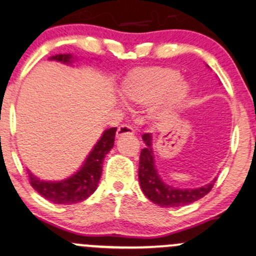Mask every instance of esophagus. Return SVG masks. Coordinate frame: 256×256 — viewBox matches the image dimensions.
I'll return each instance as SVG.
<instances>
[{"mask_svg":"<svg viewBox=\"0 0 256 256\" xmlns=\"http://www.w3.org/2000/svg\"><path fill=\"white\" fill-rule=\"evenodd\" d=\"M134 134V128L128 124H122L120 125L118 128V130H116V136L120 137V136H124V134Z\"/></svg>","mask_w":256,"mask_h":256,"instance_id":"1","label":"esophagus"}]
</instances>
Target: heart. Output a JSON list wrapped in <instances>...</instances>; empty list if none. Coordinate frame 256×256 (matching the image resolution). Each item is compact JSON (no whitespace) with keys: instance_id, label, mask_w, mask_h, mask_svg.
Returning <instances> with one entry per match:
<instances>
[{"instance_id":"heart-1","label":"heart","mask_w":256,"mask_h":256,"mask_svg":"<svg viewBox=\"0 0 256 256\" xmlns=\"http://www.w3.org/2000/svg\"><path fill=\"white\" fill-rule=\"evenodd\" d=\"M179 78V72L170 67L134 70L122 83V95L128 102L142 106L160 98L161 108L168 110L178 106L188 95V85Z\"/></svg>"}]
</instances>
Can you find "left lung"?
I'll return each mask as SVG.
<instances>
[{"label": "left lung", "instance_id": "1", "mask_svg": "<svg viewBox=\"0 0 256 256\" xmlns=\"http://www.w3.org/2000/svg\"><path fill=\"white\" fill-rule=\"evenodd\" d=\"M142 138L146 143V148L140 152L138 179L142 192L152 202L161 207H183L202 198L212 190L216 179L204 186L190 190L174 189L170 185H166L158 177L155 168L150 134H144Z\"/></svg>", "mask_w": 256, "mask_h": 256}]
</instances>
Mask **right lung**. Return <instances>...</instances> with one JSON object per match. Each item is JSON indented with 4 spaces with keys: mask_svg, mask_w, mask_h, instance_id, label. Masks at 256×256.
Wrapping results in <instances>:
<instances>
[{
    "mask_svg": "<svg viewBox=\"0 0 256 256\" xmlns=\"http://www.w3.org/2000/svg\"><path fill=\"white\" fill-rule=\"evenodd\" d=\"M71 54H58L50 60L71 62ZM116 128H108L104 132L98 142L94 146L83 167L71 178L61 182H43L28 173V179L36 192L48 201L58 204H72L84 201L98 188L102 173V164L107 152L113 148Z\"/></svg>",
    "mask_w": 256,
    "mask_h": 256,
    "instance_id": "obj_1",
    "label": "right lung"
}]
</instances>
